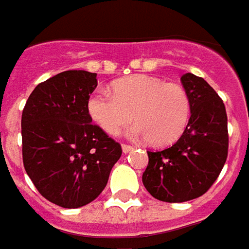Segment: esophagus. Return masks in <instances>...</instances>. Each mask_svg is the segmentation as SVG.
Here are the masks:
<instances>
[{"label":"esophagus","instance_id":"34e87169","mask_svg":"<svg viewBox=\"0 0 249 249\" xmlns=\"http://www.w3.org/2000/svg\"><path fill=\"white\" fill-rule=\"evenodd\" d=\"M134 147L133 146H128V144H122V151L124 153V154H128L130 151H133Z\"/></svg>","mask_w":249,"mask_h":249}]
</instances>
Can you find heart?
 Listing matches in <instances>:
<instances>
[{
	"mask_svg": "<svg viewBox=\"0 0 249 249\" xmlns=\"http://www.w3.org/2000/svg\"><path fill=\"white\" fill-rule=\"evenodd\" d=\"M111 91L95 89L87 102L92 121L110 135L119 134L133 116L137 123L130 128V135L147 138L154 146L176 142L188 127L190 98L177 83L133 75L112 83Z\"/></svg>",
	"mask_w": 249,
	"mask_h": 249,
	"instance_id": "obj_1",
	"label": "heart"
}]
</instances>
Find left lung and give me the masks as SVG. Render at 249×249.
I'll return each instance as SVG.
<instances>
[{
	"label": "left lung",
	"mask_w": 249,
	"mask_h": 249,
	"mask_svg": "<svg viewBox=\"0 0 249 249\" xmlns=\"http://www.w3.org/2000/svg\"><path fill=\"white\" fill-rule=\"evenodd\" d=\"M192 105L188 127L177 142L161 151H147L144 188L165 202H185L205 193L217 179L228 156V127L223 100L202 79L181 77Z\"/></svg>",
	"instance_id": "1"
}]
</instances>
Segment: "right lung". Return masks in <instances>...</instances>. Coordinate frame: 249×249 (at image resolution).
I'll list each match as a JSON object with an SVG mask.
<instances>
[{
	"label": "right lung",
	"mask_w": 249,
	"mask_h": 249,
	"mask_svg": "<svg viewBox=\"0 0 249 249\" xmlns=\"http://www.w3.org/2000/svg\"><path fill=\"white\" fill-rule=\"evenodd\" d=\"M96 73L65 71L40 83L21 118L22 161L40 195L61 208L89 204L103 192L121 144L87 110Z\"/></svg>",
	"instance_id": "add662e5"
}]
</instances>
